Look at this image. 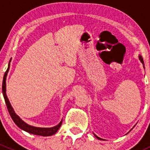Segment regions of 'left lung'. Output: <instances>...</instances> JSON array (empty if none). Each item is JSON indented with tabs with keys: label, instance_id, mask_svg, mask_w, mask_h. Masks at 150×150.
<instances>
[{
	"label": "left lung",
	"instance_id": "1",
	"mask_svg": "<svg viewBox=\"0 0 150 150\" xmlns=\"http://www.w3.org/2000/svg\"><path fill=\"white\" fill-rule=\"evenodd\" d=\"M139 60L141 61V62L142 63V64H143V67L144 68V61H143V58H142V57L141 55H139ZM94 136H95V137H96V139H99V140H104L103 139H101V138H99V137H97V136L96 135V134H94Z\"/></svg>",
	"mask_w": 150,
	"mask_h": 150
}]
</instances>
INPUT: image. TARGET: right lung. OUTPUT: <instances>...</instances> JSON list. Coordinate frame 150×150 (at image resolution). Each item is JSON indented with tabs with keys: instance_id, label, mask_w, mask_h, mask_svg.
I'll return each mask as SVG.
<instances>
[{
	"instance_id": "right-lung-1",
	"label": "right lung",
	"mask_w": 150,
	"mask_h": 150,
	"mask_svg": "<svg viewBox=\"0 0 150 150\" xmlns=\"http://www.w3.org/2000/svg\"><path fill=\"white\" fill-rule=\"evenodd\" d=\"M10 68V64H8V69L6 71L5 74H4V80H3V84H2V92L3 95H4V99H5L7 109L8 110V112H9L11 117L12 120H13V122H15L16 125L19 127L21 129L24 130L26 132L30 133V134H35V135H38V136H43V137H49V136L54 135V134L57 132V131L59 130V128H60V126L62 125V120L60 121L58 125H55L54 127H51V128H40V127H35L33 125H30L29 124L26 123L25 121L22 120L16 114V112L13 110V107L11 105L9 100H8V97H7L6 95V77L8 75V70H9Z\"/></svg>"
}]
</instances>
